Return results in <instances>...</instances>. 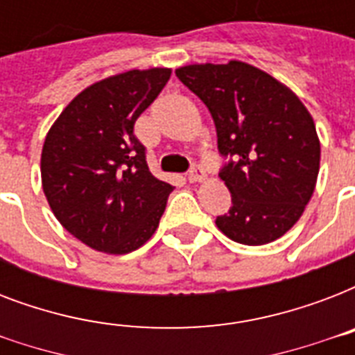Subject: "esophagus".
Returning <instances> with one entry per match:
<instances>
[{"mask_svg":"<svg viewBox=\"0 0 355 355\" xmlns=\"http://www.w3.org/2000/svg\"><path fill=\"white\" fill-rule=\"evenodd\" d=\"M202 178H205V169H202V166H200V164L193 162V164H191V167H189L188 180L189 182H200Z\"/></svg>","mask_w":355,"mask_h":355,"instance_id":"obj_1","label":"esophagus"}]
</instances>
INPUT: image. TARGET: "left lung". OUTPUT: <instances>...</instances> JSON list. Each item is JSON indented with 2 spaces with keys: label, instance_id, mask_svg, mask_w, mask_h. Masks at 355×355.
Masks as SVG:
<instances>
[{
  "label": "left lung",
  "instance_id": "obj_1",
  "mask_svg": "<svg viewBox=\"0 0 355 355\" xmlns=\"http://www.w3.org/2000/svg\"><path fill=\"white\" fill-rule=\"evenodd\" d=\"M175 73L208 107L227 158L219 177L232 208L217 228L243 245L282 237L300 219L319 175L313 118L287 86L250 64H193Z\"/></svg>",
  "mask_w": 355,
  "mask_h": 355
}]
</instances>
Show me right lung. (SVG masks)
Here are the masks:
<instances>
[{
	"label": "right lung",
	"instance_id": "add662e5",
	"mask_svg": "<svg viewBox=\"0 0 355 355\" xmlns=\"http://www.w3.org/2000/svg\"><path fill=\"white\" fill-rule=\"evenodd\" d=\"M171 69H132L80 92L58 116L42 149V186L71 236L99 252L127 254L155 234L171 184L153 177L134 134Z\"/></svg>",
	"mask_w": 355,
	"mask_h": 355
}]
</instances>
